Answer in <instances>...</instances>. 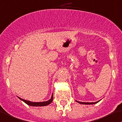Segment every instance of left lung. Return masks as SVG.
<instances>
[{
  "mask_svg": "<svg viewBox=\"0 0 122 122\" xmlns=\"http://www.w3.org/2000/svg\"><path fill=\"white\" fill-rule=\"evenodd\" d=\"M100 101H101V100H100ZM100 101H97V102H79V101H76L78 102V103H81V104H83V105H92V104H95V103H98V102H99Z\"/></svg>",
  "mask_w": 122,
  "mask_h": 122,
  "instance_id": "1",
  "label": "left lung"
}]
</instances>
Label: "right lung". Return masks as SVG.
Listing matches in <instances>:
<instances>
[{"label":"right lung","instance_id":"right-lung-1","mask_svg":"<svg viewBox=\"0 0 122 122\" xmlns=\"http://www.w3.org/2000/svg\"><path fill=\"white\" fill-rule=\"evenodd\" d=\"M20 100L23 101L24 102H25L27 105H30V106H47V105H48L50 104L51 102H52V100H53V95L52 94V96H51V98L50 99H49L48 101H46V102H31V101H27V100H24L23 99H21L19 97H18Z\"/></svg>","mask_w":122,"mask_h":122}]
</instances>
